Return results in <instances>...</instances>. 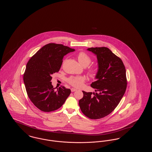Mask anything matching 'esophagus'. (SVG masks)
Listing matches in <instances>:
<instances>
[{
	"label": "esophagus",
	"instance_id": "34e87169",
	"mask_svg": "<svg viewBox=\"0 0 152 152\" xmlns=\"http://www.w3.org/2000/svg\"><path fill=\"white\" fill-rule=\"evenodd\" d=\"M71 92H73L77 91V89H75V88H71Z\"/></svg>",
	"mask_w": 152,
	"mask_h": 152
}]
</instances>
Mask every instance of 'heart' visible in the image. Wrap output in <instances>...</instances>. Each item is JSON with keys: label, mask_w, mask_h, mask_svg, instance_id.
<instances>
[{"label": "heart", "mask_w": 152, "mask_h": 152, "mask_svg": "<svg viewBox=\"0 0 152 152\" xmlns=\"http://www.w3.org/2000/svg\"><path fill=\"white\" fill-rule=\"evenodd\" d=\"M77 58L80 63L84 66L89 65L92 61L91 57L84 52H79L77 55ZM88 73L91 77H94L97 73V69L94 66H90L88 69ZM85 80V77L82 76H71L67 79V81L73 87L80 88L82 86Z\"/></svg>", "instance_id": "heart-1"}]
</instances>
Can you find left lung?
Instances as JSON below:
<instances>
[{
	"mask_svg": "<svg viewBox=\"0 0 152 152\" xmlns=\"http://www.w3.org/2000/svg\"><path fill=\"white\" fill-rule=\"evenodd\" d=\"M97 56L98 72L96 81L91 86L96 93L83 91L79 102L83 113L91 119H99L109 115L123 98L127 86L126 69L123 61L107 47L89 48Z\"/></svg>",
	"mask_w": 152,
	"mask_h": 152,
	"instance_id": "1",
	"label": "left lung"
}]
</instances>
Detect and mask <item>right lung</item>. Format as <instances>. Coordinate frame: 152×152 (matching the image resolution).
Returning <instances> with one entry per match:
<instances>
[{
  "mask_svg": "<svg viewBox=\"0 0 152 152\" xmlns=\"http://www.w3.org/2000/svg\"><path fill=\"white\" fill-rule=\"evenodd\" d=\"M75 51L63 44L45 45L28 61L23 75L27 95L40 110L50 112L60 108L71 94L70 89L59 87L56 91L52 85V75L58 72L64 56Z\"/></svg>",
  "mask_w": 152,
  "mask_h": 152,
  "instance_id": "right-lung-1",
  "label": "right lung"
}]
</instances>
